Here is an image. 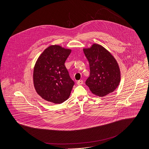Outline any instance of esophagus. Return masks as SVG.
Listing matches in <instances>:
<instances>
[{
  "label": "esophagus",
  "mask_w": 149,
  "mask_h": 149,
  "mask_svg": "<svg viewBox=\"0 0 149 149\" xmlns=\"http://www.w3.org/2000/svg\"><path fill=\"white\" fill-rule=\"evenodd\" d=\"M77 84L78 85H82L83 84V81L82 80H79L77 81Z\"/></svg>",
  "instance_id": "1"
}]
</instances>
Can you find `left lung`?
Masks as SVG:
<instances>
[{
	"mask_svg": "<svg viewBox=\"0 0 149 149\" xmlns=\"http://www.w3.org/2000/svg\"><path fill=\"white\" fill-rule=\"evenodd\" d=\"M90 70L86 81L95 95L104 97L113 93L120 82V70L118 63L111 53L100 45L94 44L83 49Z\"/></svg>",
	"mask_w": 149,
	"mask_h": 149,
	"instance_id": "left-lung-1",
	"label": "left lung"
}]
</instances>
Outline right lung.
<instances>
[{
    "label": "right lung",
    "mask_w": 149,
    "mask_h": 149,
    "mask_svg": "<svg viewBox=\"0 0 149 149\" xmlns=\"http://www.w3.org/2000/svg\"><path fill=\"white\" fill-rule=\"evenodd\" d=\"M71 52V49L59 45H51L38 58L33 70V84L43 99L61 104L69 98L74 82L65 62Z\"/></svg>",
    "instance_id": "right-lung-1"
}]
</instances>
